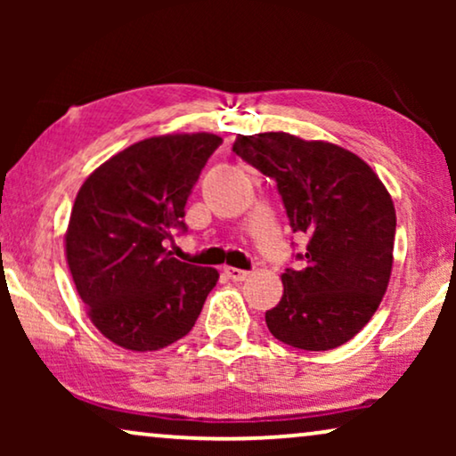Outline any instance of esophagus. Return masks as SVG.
<instances>
[{
	"label": "esophagus",
	"instance_id": "esophagus-1",
	"mask_svg": "<svg viewBox=\"0 0 456 456\" xmlns=\"http://www.w3.org/2000/svg\"><path fill=\"white\" fill-rule=\"evenodd\" d=\"M224 273L232 280V282H245V280L248 278V272L247 270H239V267H226L224 270Z\"/></svg>",
	"mask_w": 456,
	"mask_h": 456
}]
</instances>
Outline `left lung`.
Instances as JSON below:
<instances>
[{
	"label": "left lung",
	"instance_id": "1",
	"mask_svg": "<svg viewBox=\"0 0 456 456\" xmlns=\"http://www.w3.org/2000/svg\"><path fill=\"white\" fill-rule=\"evenodd\" d=\"M232 151L276 180L292 232L309 236L301 267L265 311L280 342L303 351L345 345L371 320L392 272L396 214L376 172L357 155L289 133L236 136Z\"/></svg>",
	"mask_w": 456,
	"mask_h": 456
}]
</instances>
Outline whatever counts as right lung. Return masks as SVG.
<instances>
[{"label":"right lung","instance_id":"right-lung-1","mask_svg":"<svg viewBox=\"0 0 456 456\" xmlns=\"http://www.w3.org/2000/svg\"><path fill=\"white\" fill-rule=\"evenodd\" d=\"M216 134H166L134 142L99 166L74 201L66 259L91 322L128 351H158L186 336L220 273L166 248L186 234L184 205Z\"/></svg>","mask_w":456,"mask_h":456}]
</instances>
